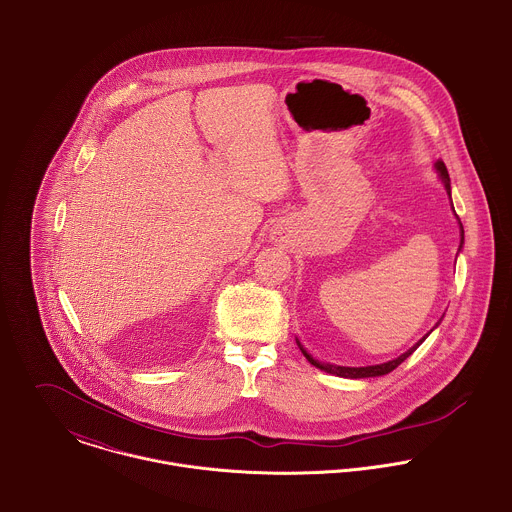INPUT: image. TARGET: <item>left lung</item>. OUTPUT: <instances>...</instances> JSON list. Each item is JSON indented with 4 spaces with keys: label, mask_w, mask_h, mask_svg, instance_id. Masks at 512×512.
I'll use <instances>...</instances> for the list:
<instances>
[{
    "label": "left lung",
    "mask_w": 512,
    "mask_h": 512,
    "mask_svg": "<svg viewBox=\"0 0 512 512\" xmlns=\"http://www.w3.org/2000/svg\"><path fill=\"white\" fill-rule=\"evenodd\" d=\"M434 169L438 171V177L439 181L443 183V187H445V191H447V195H449V199H451V183H449V173H447V169H445V163L441 161V159H438L436 163H434ZM451 209H453V203H451ZM455 213V211H453ZM457 219V222H459V217H455ZM459 236H461V240H459V250L457 252H461V248H463V224L459 222ZM441 321V319H439ZM436 323V327L439 325ZM434 327V329H436ZM432 329V331H434ZM430 331V333H432ZM428 333V335H430ZM428 335H424L414 347H410L406 353H402L400 357H396V359H392V361H388V363H382V365H370V366H341V365H331V363H321V361H317V359H313L305 349H303V345L297 341V347H299V351L303 353V357L311 363L313 366H317L319 370H323V372H329V374H335V376H341V378H372V376H382V374H388V372H392L394 368L398 365H402L424 341H426V337Z\"/></svg>",
    "instance_id": "8db88e82"
}]
</instances>
